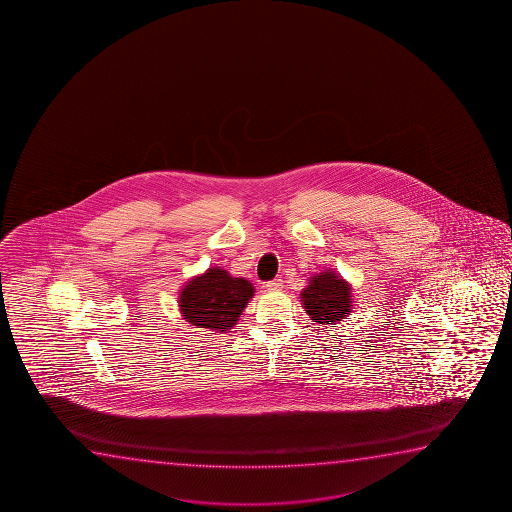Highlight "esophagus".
Here are the masks:
<instances>
[{
  "label": "esophagus",
  "mask_w": 512,
  "mask_h": 512,
  "mask_svg": "<svg viewBox=\"0 0 512 512\" xmlns=\"http://www.w3.org/2000/svg\"><path fill=\"white\" fill-rule=\"evenodd\" d=\"M266 288L269 292H276V290H281L283 288V281L281 280H273L267 281Z\"/></svg>",
  "instance_id": "1"
}]
</instances>
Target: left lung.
Instances as JSON below:
<instances>
[{
    "mask_svg": "<svg viewBox=\"0 0 512 512\" xmlns=\"http://www.w3.org/2000/svg\"><path fill=\"white\" fill-rule=\"evenodd\" d=\"M302 304L311 320L327 325L341 322L351 311V288L332 271L320 273L302 290Z\"/></svg>",
    "mask_w": 512,
    "mask_h": 512,
    "instance_id": "obj_1",
    "label": "left lung"
}]
</instances>
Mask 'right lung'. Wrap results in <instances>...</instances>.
Wrapping results in <instances>:
<instances>
[{
	"mask_svg": "<svg viewBox=\"0 0 512 512\" xmlns=\"http://www.w3.org/2000/svg\"><path fill=\"white\" fill-rule=\"evenodd\" d=\"M252 283L211 267L190 280L180 292V311L199 329L229 330L252 299Z\"/></svg>",
	"mask_w": 512,
	"mask_h": 512,
	"instance_id": "obj_1",
	"label": "right lung"
}]
</instances>
